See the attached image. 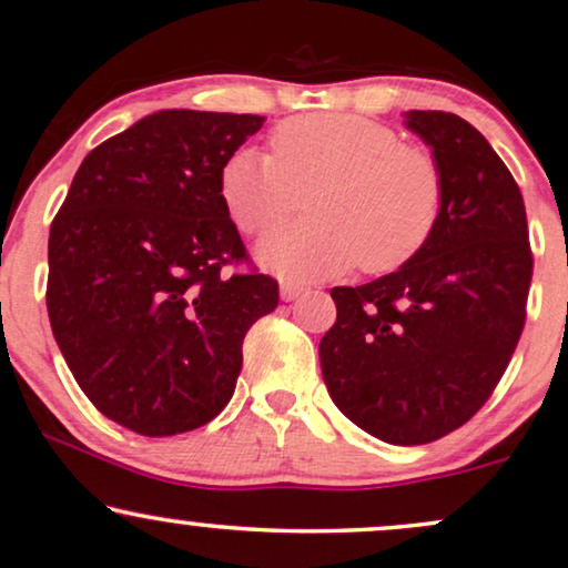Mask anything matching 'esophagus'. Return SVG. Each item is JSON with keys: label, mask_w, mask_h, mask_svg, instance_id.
I'll return each instance as SVG.
<instances>
[{"label": "esophagus", "mask_w": 568, "mask_h": 568, "mask_svg": "<svg viewBox=\"0 0 568 568\" xmlns=\"http://www.w3.org/2000/svg\"><path fill=\"white\" fill-rule=\"evenodd\" d=\"M306 291H308V287L303 283H295V281H283L281 283V298L283 301H295L298 295H303Z\"/></svg>", "instance_id": "34e87169"}]
</instances>
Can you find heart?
Masks as SVG:
<instances>
[{
    "instance_id": "b5f03b06",
    "label": "heart",
    "mask_w": 568,
    "mask_h": 568,
    "mask_svg": "<svg viewBox=\"0 0 568 568\" xmlns=\"http://www.w3.org/2000/svg\"><path fill=\"white\" fill-rule=\"evenodd\" d=\"M273 156L239 149L221 166L229 219L262 236L311 203L314 219L277 229L257 257L287 281H318L361 267L371 275L409 265L445 213L443 164L394 128L349 113H308L277 123Z\"/></svg>"
}]
</instances>
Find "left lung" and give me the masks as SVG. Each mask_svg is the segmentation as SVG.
Wrapping results in <instances>:
<instances>
[{
    "instance_id": "obj_1",
    "label": "left lung",
    "mask_w": 568,
    "mask_h": 568,
    "mask_svg": "<svg viewBox=\"0 0 568 568\" xmlns=\"http://www.w3.org/2000/svg\"><path fill=\"white\" fill-rule=\"evenodd\" d=\"M443 164L433 242L409 265L332 287L337 322L318 345L332 402L367 435L425 445L466 425L505 375L525 326L532 252L523 193L474 125L412 110Z\"/></svg>"
}]
</instances>
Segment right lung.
<instances>
[{"mask_svg":"<svg viewBox=\"0 0 568 568\" xmlns=\"http://www.w3.org/2000/svg\"><path fill=\"white\" fill-rule=\"evenodd\" d=\"M265 118L159 110L79 166L48 236L45 306L79 388L133 433L170 437L221 414L242 342L277 281L229 275L250 254L221 166Z\"/></svg>","mask_w":568,"mask_h":568,"instance_id":"add662e5","label":"right lung"}]
</instances>
